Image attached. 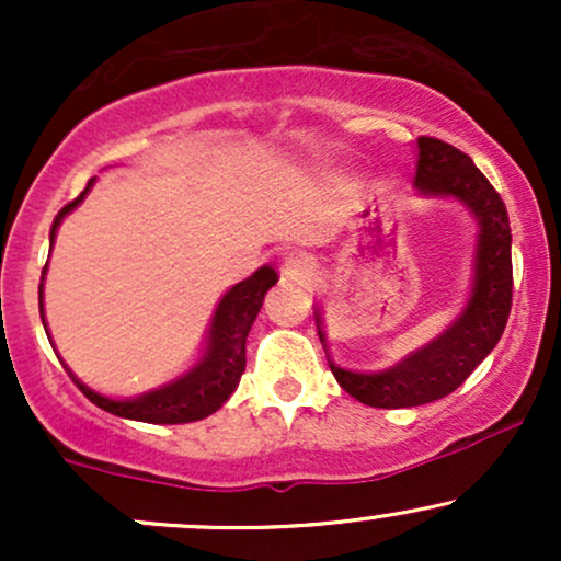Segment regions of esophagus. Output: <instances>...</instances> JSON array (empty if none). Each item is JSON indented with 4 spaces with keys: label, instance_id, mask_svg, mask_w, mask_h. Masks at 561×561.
<instances>
[{
    "label": "esophagus",
    "instance_id": "1",
    "mask_svg": "<svg viewBox=\"0 0 561 561\" xmlns=\"http://www.w3.org/2000/svg\"><path fill=\"white\" fill-rule=\"evenodd\" d=\"M313 274H317V263L308 253H300V250H295V253H289L285 263H282V276L289 282H298V285H306V282L313 279Z\"/></svg>",
    "mask_w": 561,
    "mask_h": 561
}]
</instances>
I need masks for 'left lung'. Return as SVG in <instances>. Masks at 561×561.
Segmentation results:
<instances>
[{
	"instance_id": "1",
	"label": "left lung",
	"mask_w": 561,
	"mask_h": 561,
	"mask_svg": "<svg viewBox=\"0 0 561 561\" xmlns=\"http://www.w3.org/2000/svg\"><path fill=\"white\" fill-rule=\"evenodd\" d=\"M414 186L420 195L459 199L478 218L472 293L465 311L446 330L390 369L351 371L330 362L340 388L375 409H409L446 398L493 351L512 311V229L506 205L472 158L448 141L420 137ZM313 317L327 351L321 313L313 311Z\"/></svg>"
}]
</instances>
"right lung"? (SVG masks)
I'll list each match as a JSON object with an SVG mask.
<instances>
[{"label": "right lung", "instance_id": "right-lung-1", "mask_svg": "<svg viewBox=\"0 0 561 561\" xmlns=\"http://www.w3.org/2000/svg\"><path fill=\"white\" fill-rule=\"evenodd\" d=\"M94 179H89L87 190L81 192L73 203H68L60 214L55 216L53 231H49V240L55 242L57 227L62 224L70 210L87 197V192L92 190ZM47 272V266H44ZM44 272H42V285H38V313L44 321ZM279 274L272 266H261L259 272L248 279L240 282L218 300L214 319H210L208 340H205V351L199 356V362L192 366L186 375H182L173 382L163 385V388L145 392V396L126 398H107L94 392L92 388L73 377V371L68 369V375L73 377V382L79 385V390L89 398L94 405H100L102 411H111L115 416H124V420L134 422H150V424H184V422H197L210 416L214 411L221 409L229 401L231 392L240 385V377L244 371V340H248L250 327H253L255 317H259L263 306V295L268 293V287L276 285ZM47 330V327H44ZM49 337V334H47Z\"/></svg>", "mask_w": 561, "mask_h": 561}]
</instances>
